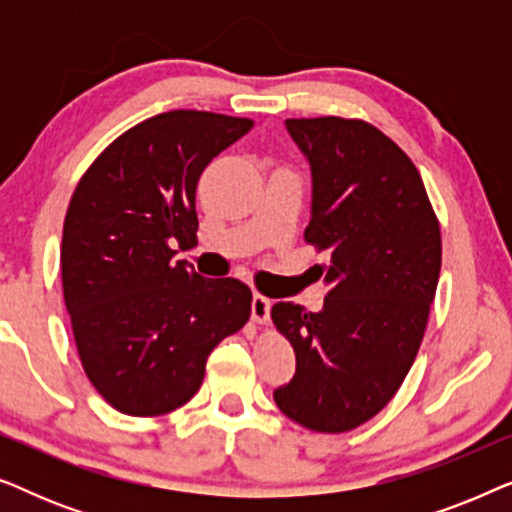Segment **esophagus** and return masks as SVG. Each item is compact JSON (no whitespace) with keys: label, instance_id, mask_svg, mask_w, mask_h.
Listing matches in <instances>:
<instances>
[{"label":"esophagus","instance_id":"34e87169","mask_svg":"<svg viewBox=\"0 0 512 512\" xmlns=\"http://www.w3.org/2000/svg\"><path fill=\"white\" fill-rule=\"evenodd\" d=\"M270 298L261 296V293H254V298H251V319L256 321V324H265V321L270 319Z\"/></svg>","mask_w":512,"mask_h":512}]
</instances>
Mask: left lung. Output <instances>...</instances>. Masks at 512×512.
Instances as JSON below:
<instances>
[{
    "mask_svg": "<svg viewBox=\"0 0 512 512\" xmlns=\"http://www.w3.org/2000/svg\"><path fill=\"white\" fill-rule=\"evenodd\" d=\"M286 130L312 172L305 240L331 263L319 312L272 305L296 352V375L275 403L305 429L352 431L391 401L422 345L440 226L417 167L373 125L321 116L289 118Z\"/></svg>",
    "mask_w": 512,
    "mask_h": 512,
    "instance_id": "1",
    "label": "left lung"
}]
</instances>
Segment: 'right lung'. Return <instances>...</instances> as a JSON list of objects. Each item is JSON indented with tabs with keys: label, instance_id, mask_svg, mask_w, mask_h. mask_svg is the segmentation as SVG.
Listing matches in <instances>:
<instances>
[{
	"label": "right lung",
	"instance_id": "obj_1",
	"mask_svg": "<svg viewBox=\"0 0 512 512\" xmlns=\"http://www.w3.org/2000/svg\"><path fill=\"white\" fill-rule=\"evenodd\" d=\"M254 121L167 111L104 149L69 200L60 272L83 370L118 412L156 417L191 401L223 338L247 324L240 279H205L172 247L198 233L205 167Z\"/></svg>",
	"mask_w": 512,
	"mask_h": 512
}]
</instances>
